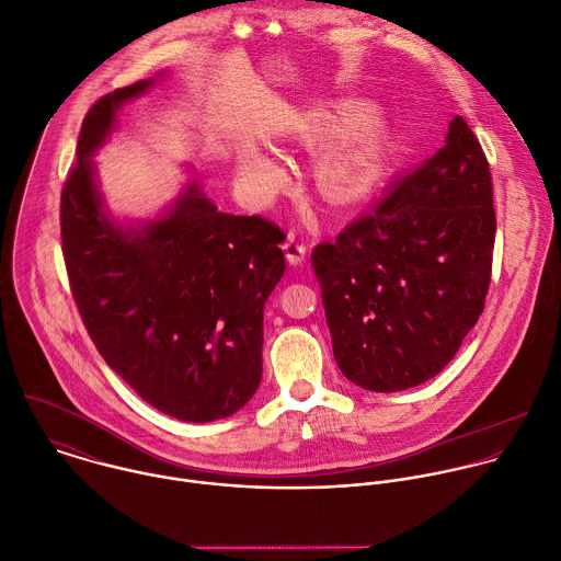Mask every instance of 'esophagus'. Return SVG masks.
<instances>
[{"label":"esophagus","mask_w":561,"mask_h":561,"mask_svg":"<svg viewBox=\"0 0 561 561\" xmlns=\"http://www.w3.org/2000/svg\"><path fill=\"white\" fill-rule=\"evenodd\" d=\"M284 251H286L288 264L297 266V264H301V262L306 260V255H308V244L304 242V238H299L297 233L290 231V233L286 236V240H284Z\"/></svg>","instance_id":"34e87169"}]
</instances>
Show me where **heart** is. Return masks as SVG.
Returning <instances> with one entry per match:
<instances>
[{
  "mask_svg": "<svg viewBox=\"0 0 561 561\" xmlns=\"http://www.w3.org/2000/svg\"><path fill=\"white\" fill-rule=\"evenodd\" d=\"M386 131L383 123L375 112H360L350 127L321 153L319 158V182L330 196H343L360 184L375 178L383 164ZM247 178L264 190L277 173V167L264 158L255 156L244 164Z\"/></svg>",
  "mask_w": 561,
  "mask_h": 561,
  "instance_id": "obj_1",
  "label": "heart"
}]
</instances>
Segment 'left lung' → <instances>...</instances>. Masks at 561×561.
<instances>
[{"mask_svg": "<svg viewBox=\"0 0 561 561\" xmlns=\"http://www.w3.org/2000/svg\"><path fill=\"white\" fill-rule=\"evenodd\" d=\"M493 242L489 160L456 116L445 147L334 242L312 249L345 379L371 392H401L436 377L484 310Z\"/></svg>", "mask_w": 561, "mask_h": 561, "instance_id": "left-lung-1", "label": "left lung"}]
</instances>
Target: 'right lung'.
Here are the masks:
<instances>
[{"label": "right lung", "instance_id": "right-lung-1", "mask_svg": "<svg viewBox=\"0 0 561 561\" xmlns=\"http://www.w3.org/2000/svg\"><path fill=\"white\" fill-rule=\"evenodd\" d=\"M151 81L101 96L85 114L61 190L70 290L99 354L158 412L209 423L236 414L262 381L264 304L286 271L284 231L220 214L198 186L140 231L101 211L90 156L123 101Z\"/></svg>", "mask_w": 561, "mask_h": 561}]
</instances>
